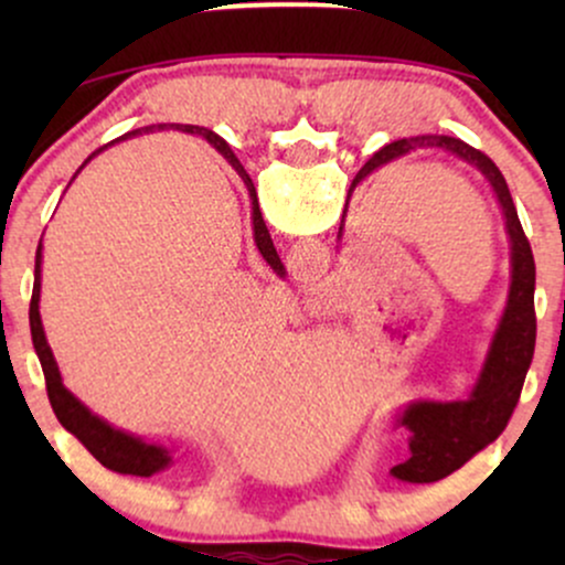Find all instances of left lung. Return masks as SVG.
Listing matches in <instances>:
<instances>
[{
	"instance_id": "left-lung-1",
	"label": "left lung",
	"mask_w": 565,
	"mask_h": 565,
	"mask_svg": "<svg viewBox=\"0 0 565 565\" xmlns=\"http://www.w3.org/2000/svg\"><path fill=\"white\" fill-rule=\"evenodd\" d=\"M417 151H444L481 172V178L494 191L497 204L504 217V233H508L510 242L508 300H504L502 316H499L494 334H491L483 364L478 369V377L472 380L465 398H414L395 417V425L406 427L412 433L408 436L412 459H406L404 465H395L391 472L398 481L436 483L440 478L451 476L454 470L462 468L472 454L489 446L508 427L512 412H515L518 398H521L523 391V380H526L531 359H534L536 268L531 244L526 233H523L521 220H518L510 188L504 183L499 167L483 151L468 146L465 140L451 138V135H417V138L393 140L382 146L361 167V172L355 174L353 185L348 191V201L369 174L393 164V161L412 157ZM348 201L345 210H342L337 242H340L342 228H345Z\"/></svg>"
}]
</instances>
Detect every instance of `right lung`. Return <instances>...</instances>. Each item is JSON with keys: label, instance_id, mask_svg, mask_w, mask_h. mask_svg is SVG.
Wrapping results in <instances>:
<instances>
[{"label": "right lung", "instance_id": "right-lung-1", "mask_svg": "<svg viewBox=\"0 0 565 565\" xmlns=\"http://www.w3.org/2000/svg\"><path fill=\"white\" fill-rule=\"evenodd\" d=\"M146 129H151V127H146ZM157 129L161 132V129H167V127L159 125ZM172 129H180V132H191V135H201V138L210 142V146L215 148L220 157H223L233 167V170H236L238 178H242V183L246 185V191H249V201H252V236H255L257 252H260L263 260L270 265V270H274L278 278L287 276V268H284L281 257H278V252H276V246H274V238H270L268 228H265L260 204H257L255 183H252V178H249V174H246V170L242 167V161H238L236 153L231 151L228 142L220 138V135L212 132V129H204V127L178 125V127H172ZM132 135H138V129H135V132L121 135V138H116V140H127V138H132ZM116 140L106 142V146L97 148L93 157H87V161H84L79 170H76V174H79L84 167H87L89 161L97 157V153L106 151L108 146H114ZM76 174H74V178H76ZM74 178H71V180H74ZM39 297H42V242H39V249H36L34 295H31L29 321H31V340H34L36 355H39V361H42L44 385H47V398H50V406H53L57 423L66 427L68 433H74V436L79 438L84 446H87V451L93 454V457L103 465V468H108V470H114V472H121V476L151 478L153 472H161V470L170 468V465H172V451L167 449V446L148 444V440H142L140 436H135V433L119 430V427H114L111 423H108V419H103V417H97V414H93V408L84 406L82 401L76 398V395L71 393L66 385H63L61 369H57L53 348H50L47 334H44V327H42V313H39Z\"/></svg>", "mask_w": 565, "mask_h": 565}]
</instances>
